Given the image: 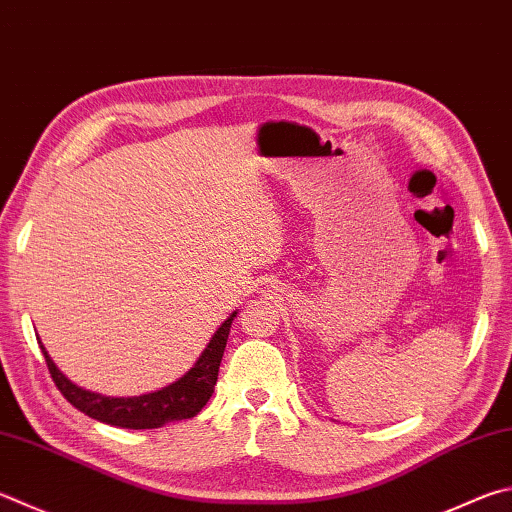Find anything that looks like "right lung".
I'll return each instance as SVG.
<instances>
[{"mask_svg": "<svg viewBox=\"0 0 512 512\" xmlns=\"http://www.w3.org/2000/svg\"><path fill=\"white\" fill-rule=\"evenodd\" d=\"M232 318H235V313L221 324L215 336L208 342L206 351L201 353V358L194 362V367L181 380H176L170 387L159 389V392L136 398H109L73 385L71 380L55 367V362L49 358V353L44 351V347H40L55 387L60 389V394L67 398L76 410L107 425L127 427V430H152V427H161L170 421H181V418L197 416L203 410V405L210 401V396L215 392L217 385L219 365L226 351Z\"/></svg>", "mask_w": 512, "mask_h": 512, "instance_id": "1", "label": "right lung"}]
</instances>
